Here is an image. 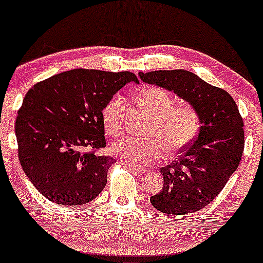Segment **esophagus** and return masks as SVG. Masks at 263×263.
Instances as JSON below:
<instances>
[{"label": "esophagus", "instance_id": "obj_1", "mask_svg": "<svg viewBox=\"0 0 263 263\" xmlns=\"http://www.w3.org/2000/svg\"><path fill=\"white\" fill-rule=\"evenodd\" d=\"M127 166H128V168H130L132 171L136 172V174H142V172L146 171L145 168H140V167H138V166H134V165H127Z\"/></svg>", "mask_w": 263, "mask_h": 263}]
</instances>
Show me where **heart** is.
I'll return each instance as SVG.
<instances>
[{
	"label": "heart",
	"instance_id": "heart-1",
	"mask_svg": "<svg viewBox=\"0 0 263 263\" xmlns=\"http://www.w3.org/2000/svg\"><path fill=\"white\" fill-rule=\"evenodd\" d=\"M136 102L149 116L153 117L148 127L151 139L124 136L112 146V152L124 163L134 166H147L159 161L167 153L181 152L194 141L200 132L201 117L192 104H175V99L166 89L148 87L139 92ZM125 99L115 96L104 106L102 120L104 129L111 136H118L123 132Z\"/></svg>",
	"mask_w": 263,
	"mask_h": 263
}]
</instances>
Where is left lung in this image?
<instances>
[{"mask_svg": "<svg viewBox=\"0 0 263 263\" xmlns=\"http://www.w3.org/2000/svg\"><path fill=\"white\" fill-rule=\"evenodd\" d=\"M142 81L174 91L197 109L201 117L195 140L181 157L161 167L164 185L151 197L161 213H194L210 204L237 170L243 156L244 129L235 100L225 89L207 84L192 71L139 73Z\"/></svg>", "mask_w": 263, "mask_h": 263, "instance_id": "8db88e82", "label": "left lung"}]
</instances>
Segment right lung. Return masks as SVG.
I'll use <instances>...</instances> for the list:
<instances>
[{"mask_svg": "<svg viewBox=\"0 0 263 263\" xmlns=\"http://www.w3.org/2000/svg\"><path fill=\"white\" fill-rule=\"evenodd\" d=\"M130 71L71 69L33 85L17 111L15 135L23 170L52 202L79 206L105 188L115 159L105 148L102 112Z\"/></svg>", "mask_w": 263, "mask_h": 263, "instance_id": "right-lung-1", "label": "right lung"}]
</instances>
